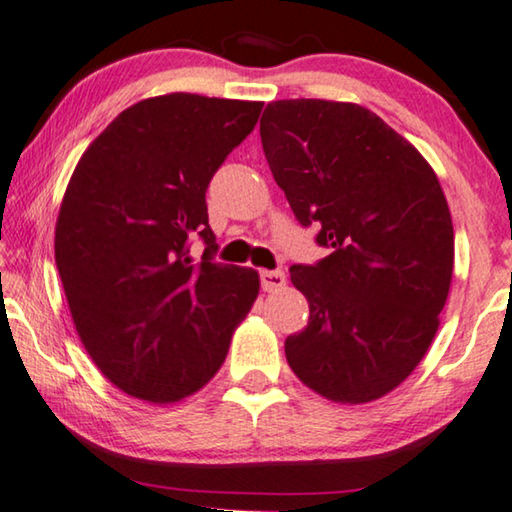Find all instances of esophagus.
I'll return each instance as SVG.
<instances>
[{
  "label": "esophagus",
  "instance_id": "1",
  "mask_svg": "<svg viewBox=\"0 0 512 512\" xmlns=\"http://www.w3.org/2000/svg\"><path fill=\"white\" fill-rule=\"evenodd\" d=\"M259 280H262L264 292H278V289L285 287V273L282 271H262L259 273Z\"/></svg>",
  "mask_w": 512,
  "mask_h": 512
}]
</instances>
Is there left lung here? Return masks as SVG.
I'll use <instances>...</instances> for the list:
<instances>
[{
    "label": "left lung",
    "instance_id": "left-lung-1",
    "mask_svg": "<svg viewBox=\"0 0 512 512\" xmlns=\"http://www.w3.org/2000/svg\"><path fill=\"white\" fill-rule=\"evenodd\" d=\"M264 156L294 216L331 255L289 269L310 322L285 340L289 368L326 400L398 388L430 349L453 278V220L414 144L356 103L266 105Z\"/></svg>",
    "mask_w": 512,
    "mask_h": 512
}]
</instances>
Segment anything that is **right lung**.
<instances>
[{
	"instance_id": "obj_1",
	"label": "right lung",
	"mask_w": 512,
	"mask_h": 512,
	"mask_svg": "<svg viewBox=\"0 0 512 512\" xmlns=\"http://www.w3.org/2000/svg\"><path fill=\"white\" fill-rule=\"evenodd\" d=\"M262 103L165 94L119 114L75 165L55 262L91 361L151 404L181 402L220 370L259 294L255 269L213 262L209 181ZM200 235L203 262L187 255Z\"/></svg>"
}]
</instances>
